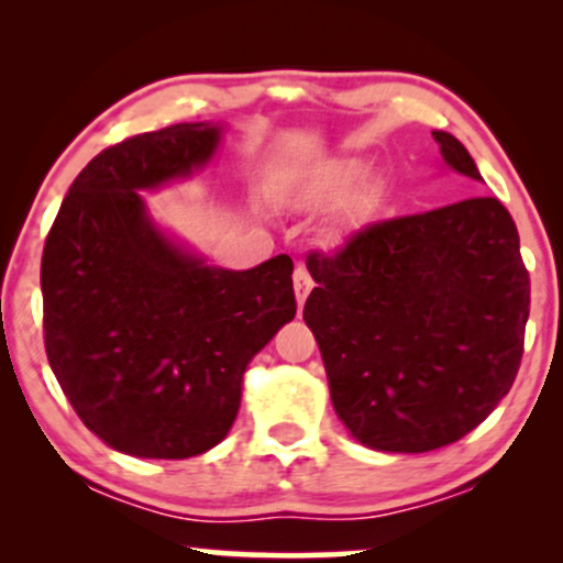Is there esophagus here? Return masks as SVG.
I'll use <instances>...</instances> for the list:
<instances>
[{
  "label": "esophagus",
  "instance_id": "1",
  "mask_svg": "<svg viewBox=\"0 0 563 563\" xmlns=\"http://www.w3.org/2000/svg\"><path fill=\"white\" fill-rule=\"evenodd\" d=\"M312 277H309V273H307V267H303V264H299V267H296V273H294V290H296V303H299V309L303 307V301H307V296H309V290H312Z\"/></svg>",
  "mask_w": 563,
  "mask_h": 563
}]
</instances>
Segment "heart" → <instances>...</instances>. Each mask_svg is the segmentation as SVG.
I'll use <instances>...</instances> for the list:
<instances>
[{
	"label": "heart",
	"instance_id": "heart-1",
	"mask_svg": "<svg viewBox=\"0 0 563 563\" xmlns=\"http://www.w3.org/2000/svg\"><path fill=\"white\" fill-rule=\"evenodd\" d=\"M365 179V166L354 158H344L335 161V164L328 166L312 177H307L303 183H299L290 192V203L296 209L303 211H320V209H331V206L341 203L363 185Z\"/></svg>",
	"mask_w": 563,
	"mask_h": 563
}]
</instances>
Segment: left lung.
<instances>
[{
  "instance_id": "left-lung-1",
  "label": "left lung",
  "mask_w": 563,
  "mask_h": 563,
  "mask_svg": "<svg viewBox=\"0 0 563 563\" xmlns=\"http://www.w3.org/2000/svg\"><path fill=\"white\" fill-rule=\"evenodd\" d=\"M444 166L484 183L450 132ZM318 288L303 322L335 416L380 452H429L474 431L506 397L525 352L529 273L497 198L371 224L335 254H309Z\"/></svg>"
}]
</instances>
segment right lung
<instances>
[{
    "mask_svg": "<svg viewBox=\"0 0 563 563\" xmlns=\"http://www.w3.org/2000/svg\"><path fill=\"white\" fill-rule=\"evenodd\" d=\"M224 124L137 134L95 156L42 256L44 346L76 416L108 448L183 461L217 448L245 367L294 320V262L206 264L153 222L140 192L209 166Z\"/></svg>",
    "mask_w": 563,
    "mask_h": 563,
    "instance_id": "1",
    "label": "right lung"
}]
</instances>
